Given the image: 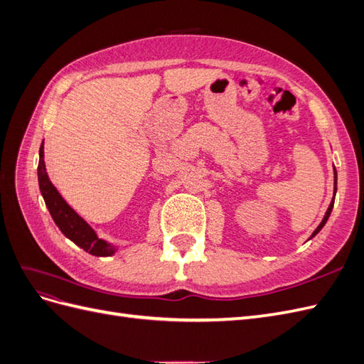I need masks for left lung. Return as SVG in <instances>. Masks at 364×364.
<instances>
[{"mask_svg":"<svg viewBox=\"0 0 364 364\" xmlns=\"http://www.w3.org/2000/svg\"><path fill=\"white\" fill-rule=\"evenodd\" d=\"M336 191H337V171H336V168H334V196H336ZM333 206H334V199L331 200V203H329V208H328V211H326V214H325V217H323V220H322V223L317 226V229L314 230L311 237H314V235L318 232V230H321V229L325 226V223H326V220H328L329 214H331V211H333Z\"/></svg>","mask_w":364,"mask_h":364,"instance_id":"left-lung-1","label":"left lung"}]
</instances>
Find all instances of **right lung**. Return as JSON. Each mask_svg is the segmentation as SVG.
Wrapping results in <instances>:
<instances>
[{"mask_svg": "<svg viewBox=\"0 0 364 364\" xmlns=\"http://www.w3.org/2000/svg\"><path fill=\"white\" fill-rule=\"evenodd\" d=\"M38 179H39V188H41L43 200H46V205L54 220V223H56L58 228L62 230V234L65 237H68L71 241H74V243L79 247H82L83 250L90 252L91 255H95V257L112 255L115 252V247L98 238L92 230V228L87 225L67 202L63 200V197L50 182L47 170H46V162H43V142L39 149Z\"/></svg>", "mask_w": 364, "mask_h": 364, "instance_id": "1", "label": "right lung"}]
</instances>
